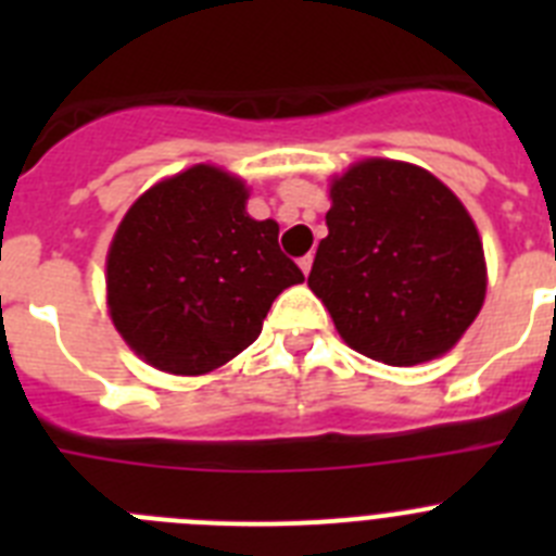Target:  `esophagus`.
Returning <instances> with one entry per match:
<instances>
[{
  "label": "esophagus",
  "mask_w": 556,
  "mask_h": 556,
  "mask_svg": "<svg viewBox=\"0 0 556 556\" xmlns=\"http://www.w3.org/2000/svg\"><path fill=\"white\" fill-rule=\"evenodd\" d=\"M312 262H314V255L308 253V255H303V258H301V262H298V264H301V269H303V273L308 275V269H312Z\"/></svg>",
  "instance_id": "obj_1"
}]
</instances>
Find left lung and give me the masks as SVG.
<instances>
[{"mask_svg":"<svg viewBox=\"0 0 556 556\" xmlns=\"http://www.w3.org/2000/svg\"><path fill=\"white\" fill-rule=\"evenodd\" d=\"M308 287L353 351L392 367L443 356L488 292L479 230L415 164L367 159L331 184Z\"/></svg>","mask_w":556,"mask_h":556,"instance_id":"left-lung-1","label":"left lung"}]
</instances>
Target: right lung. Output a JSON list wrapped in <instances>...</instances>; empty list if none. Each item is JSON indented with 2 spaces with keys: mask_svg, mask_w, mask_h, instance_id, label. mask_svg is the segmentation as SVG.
I'll return each instance as SVG.
<instances>
[{
  "mask_svg": "<svg viewBox=\"0 0 556 556\" xmlns=\"http://www.w3.org/2000/svg\"><path fill=\"white\" fill-rule=\"evenodd\" d=\"M248 189L198 164L147 189L108 250V308L147 365L203 376L253 345L269 306L303 273L278 223L244 211Z\"/></svg>",
  "mask_w": 556,
  "mask_h": 556,
  "instance_id": "add662e5",
  "label": "right lung"
}]
</instances>
